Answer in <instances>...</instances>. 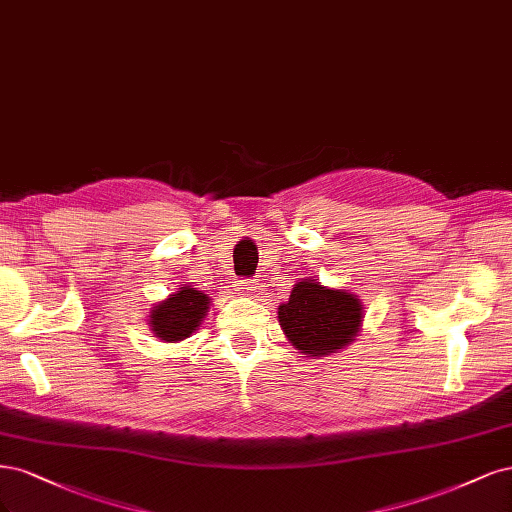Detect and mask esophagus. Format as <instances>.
Returning a JSON list of instances; mask_svg holds the SVG:
<instances>
[{
  "mask_svg": "<svg viewBox=\"0 0 512 512\" xmlns=\"http://www.w3.org/2000/svg\"><path fill=\"white\" fill-rule=\"evenodd\" d=\"M236 289L240 291V293H253V291H257V280H253V278H244V280H238V285H236Z\"/></svg>",
  "mask_w": 512,
  "mask_h": 512,
  "instance_id": "34e87169",
  "label": "esophagus"
}]
</instances>
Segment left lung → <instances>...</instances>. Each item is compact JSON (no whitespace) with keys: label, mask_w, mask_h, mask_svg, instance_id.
<instances>
[{"label":"left lung","mask_w":512,"mask_h":512,"mask_svg":"<svg viewBox=\"0 0 512 512\" xmlns=\"http://www.w3.org/2000/svg\"><path fill=\"white\" fill-rule=\"evenodd\" d=\"M364 306L355 293L327 289L317 280L295 283L289 300L278 306V323L300 353L308 357L332 355L359 334Z\"/></svg>","instance_id":"1"}]
</instances>
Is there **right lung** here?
<instances>
[{
	"label": "right lung",
	"mask_w": 512,
	"mask_h": 512,
	"mask_svg": "<svg viewBox=\"0 0 512 512\" xmlns=\"http://www.w3.org/2000/svg\"><path fill=\"white\" fill-rule=\"evenodd\" d=\"M210 308L208 295L193 287H180L168 300L159 302L151 310L153 334L166 342H178L189 338L204 321Z\"/></svg>",
	"instance_id": "right-lung-1"
}]
</instances>
